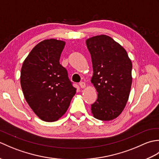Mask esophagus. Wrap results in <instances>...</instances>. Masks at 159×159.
Returning a JSON list of instances; mask_svg holds the SVG:
<instances>
[{"label":"esophagus","instance_id":"34e87169","mask_svg":"<svg viewBox=\"0 0 159 159\" xmlns=\"http://www.w3.org/2000/svg\"><path fill=\"white\" fill-rule=\"evenodd\" d=\"M79 85H80V87H81V88H85V87H86V84H85V83H84V82H80L79 83Z\"/></svg>","mask_w":159,"mask_h":159}]
</instances>
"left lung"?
<instances>
[{
  "instance_id": "8db88e82",
  "label": "left lung",
  "mask_w": 159,
  "mask_h": 159,
  "mask_svg": "<svg viewBox=\"0 0 159 159\" xmlns=\"http://www.w3.org/2000/svg\"><path fill=\"white\" fill-rule=\"evenodd\" d=\"M86 44L92 61L91 82L98 92L92 113L98 120H113L122 112L129 98L131 60L126 50L108 35L93 36L86 40Z\"/></svg>"
}]
</instances>
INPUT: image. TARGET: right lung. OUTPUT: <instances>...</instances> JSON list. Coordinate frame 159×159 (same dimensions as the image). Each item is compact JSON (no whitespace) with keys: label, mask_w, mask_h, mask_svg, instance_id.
I'll list each match as a JSON object with an SVG mask.
<instances>
[{"label":"right lung","mask_w":159,"mask_h":159,"mask_svg":"<svg viewBox=\"0 0 159 159\" xmlns=\"http://www.w3.org/2000/svg\"><path fill=\"white\" fill-rule=\"evenodd\" d=\"M65 45L62 40H43L24 61L20 72L26 101L37 116L48 122L66 113L76 93L66 69L59 63Z\"/></svg>","instance_id":"add662e5"}]
</instances>
